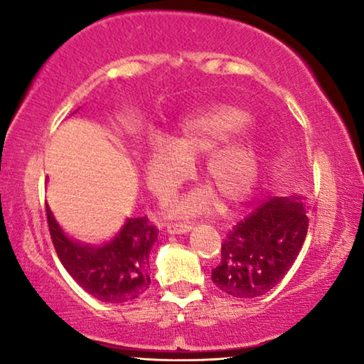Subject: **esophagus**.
<instances>
[{
    "mask_svg": "<svg viewBox=\"0 0 364 364\" xmlns=\"http://www.w3.org/2000/svg\"><path fill=\"white\" fill-rule=\"evenodd\" d=\"M191 225L188 223H167V232L173 233V235H182V233L191 232Z\"/></svg>",
    "mask_w": 364,
    "mask_h": 364,
    "instance_id": "34e87169",
    "label": "esophagus"
}]
</instances>
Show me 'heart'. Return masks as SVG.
I'll return each instance as SVG.
<instances>
[{
    "mask_svg": "<svg viewBox=\"0 0 364 364\" xmlns=\"http://www.w3.org/2000/svg\"><path fill=\"white\" fill-rule=\"evenodd\" d=\"M248 116L235 107L217 106L187 119L171 139L152 136L147 142V173L154 181L159 173L181 178L186 172L184 159L207 154L202 164V177L223 200H238L250 191L257 177V161L252 149L242 141H228L245 131ZM210 193H192L177 203V212H200L210 205Z\"/></svg>",
    "mask_w": 364,
    "mask_h": 364,
    "instance_id": "heart-1",
    "label": "heart"
}]
</instances>
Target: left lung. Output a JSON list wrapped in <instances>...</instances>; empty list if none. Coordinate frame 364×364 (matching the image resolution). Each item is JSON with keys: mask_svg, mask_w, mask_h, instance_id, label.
<instances>
[{"mask_svg": "<svg viewBox=\"0 0 364 364\" xmlns=\"http://www.w3.org/2000/svg\"><path fill=\"white\" fill-rule=\"evenodd\" d=\"M306 198L272 197L233 227L222 243L212 282L237 298L265 295L283 280L308 232Z\"/></svg>", "mask_w": 364, "mask_h": 364, "instance_id": "8db88e82", "label": "left lung"}]
</instances>
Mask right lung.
<instances>
[{
  "label": "right lung",
  "mask_w": 364,
  "mask_h": 364,
  "mask_svg": "<svg viewBox=\"0 0 364 364\" xmlns=\"http://www.w3.org/2000/svg\"><path fill=\"white\" fill-rule=\"evenodd\" d=\"M46 213L59 260L89 295L106 303H126L147 291L151 285L149 253L159 232L147 217L127 218L111 240L91 245L68 237L49 207Z\"/></svg>",
  "instance_id": "add662e5"
}]
</instances>
